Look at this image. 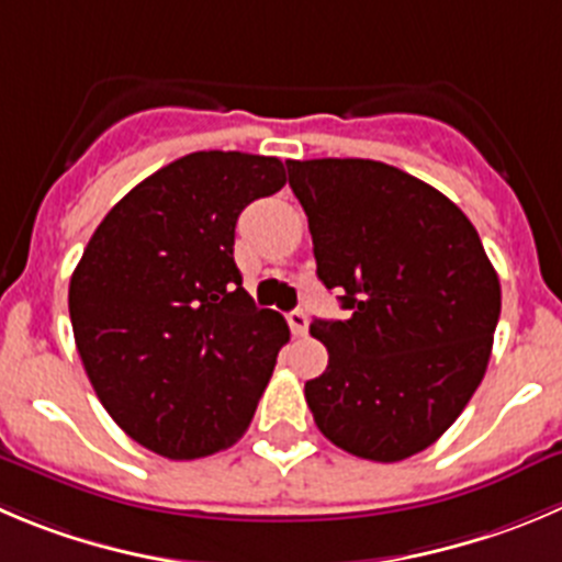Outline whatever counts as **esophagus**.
Returning <instances> with one entry per match:
<instances>
[{
	"mask_svg": "<svg viewBox=\"0 0 562 562\" xmlns=\"http://www.w3.org/2000/svg\"><path fill=\"white\" fill-rule=\"evenodd\" d=\"M286 319H290V328H292V334H295V336H303L308 330V317H306V312H303V308H295V312H290V314H286Z\"/></svg>",
	"mask_w": 562,
	"mask_h": 562,
	"instance_id": "1",
	"label": "esophagus"
}]
</instances>
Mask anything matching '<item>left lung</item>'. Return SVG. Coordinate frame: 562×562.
I'll return each mask as SVG.
<instances>
[{"mask_svg": "<svg viewBox=\"0 0 562 562\" xmlns=\"http://www.w3.org/2000/svg\"><path fill=\"white\" fill-rule=\"evenodd\" d=\"M325 290L347 319H314L328 367L306 383L336 447L394 463L427 450L485 375L499 278L469 217L405 170L375 159L286 162Z\"/></svg>", "mask_w": 562, "mask_h": 562, "instance_id": "left-lung-1", "label": "left lung"}]
</instances>
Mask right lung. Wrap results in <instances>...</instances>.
<instances>
[{
	"instance_id": "right-lung-1",
	"label": "right lung",
	"mask_w": 562,
	"mask_h": 562,
	"mask_svg": "<svg viewBox=\"0 0 562 562\" xmlns=\"http://www.w3.org/2000/svg\"><path fill=\"white\" fill-rule=\"evenodd\" d=\"M284 184L276 157L187 154L106 212L74 270L68 312L95 397L157 456H215L254 419L290 325L243 290L234 226Z\"/></svg>"
}]
</instances>
